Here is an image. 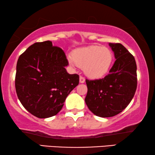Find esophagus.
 <instances>
[{"label": "esophagus", "instance_id": "obj_1", "mask_svg": "<svg viewBox=\"0 0 155 155\" xmlns=\"http://www.w3.org/2000/svg\"><path fill=\"white\" fill-rule=\"evenodd\" d=\"M84 81H85V78L84 77H82V76H80V83H84Z\"/></svg>", "mask_w": 155, "mask_h": 155}]
</instances>
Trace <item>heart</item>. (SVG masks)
Wrapping results in <instances>:
<instances>
[{
	"label": "heart",
	"mask_w": 155,
	"mask_h": 155,
	"mask_svg": "<svg viewBox=\"0 0 155 155\" xmlns=\"http://www.w3.org/2000/svg\"><path fill=\"white\" fill-rule=\"evenodd\" d=\"M73 60L71 61L73 64L75 63L78 66L84 68L87 75L97 78L108 71L113 60V54L107 47L90 46L74 51Z\"/></svg>",
	"instance_id": "obj_1"
}]
</instances>
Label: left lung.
Listing matches in <instances>:
<instances>
[{"label":"left lung","mask_w":155,"mask_h":155,"mask_svg":"<svg viewBox=\"0 0 155 155\" xmlns=\"http://www.w3.org/2000/svg\"><path fill=\"white\" fill-rule=\"evenodd\" d=\"M116 60L109 73L101 79L87 80L85 103L94 115L112 117L126 109L137 89L134 56L120 43H109Z\"/></svg>","instance_id":"1"}]
</instances>
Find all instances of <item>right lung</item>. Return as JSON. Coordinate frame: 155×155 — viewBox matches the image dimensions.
I'll use <instances>...</instances> for the list:
<instances>
[{
    "label": "right lung",
    "mask_w": 155,
    "mask_h": 155,
    "mask_svg": "<svg viewBox=\"0 0 155 155\" xmlns=\"http://www.w3.org/2000/svg\"><path fill=\"white\" fill-rule=\"evenodd\" d=\"M64 51L51 41L36 42L19 57L15 84L19 100L36 117L46 118L61 111L70 92L79 84L70 75Z\"/></svg>",
    "instance_id": "obj_1"
}]
</instances>
